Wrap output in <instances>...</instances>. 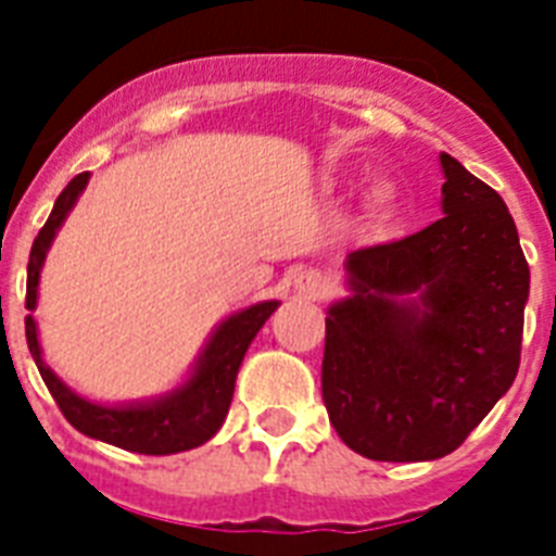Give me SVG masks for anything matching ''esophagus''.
Masks as SVG:
<instances>
[{
    "instance_id": "34e87169",
    "label": "esophagus",
    "mask_w": 556,
    "mask_h": 556,
    "mask_svg": "<svg viewBox=\"0 0 556 556\" xmlns=\"http://www.w3.org/2000/svg\"><path fill=\"white\" fill-rule=\"evenodd\" d=\"M296 294L305 296V300H323L329 294V279L323 277L320 270H303L300 277L294 279Z\"/></svg>"
}]
</instances>
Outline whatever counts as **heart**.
<instances>
[{
  "label": "heart",
  "mask_w": 556,
  "mask_h": 556,
  "mask_svg": "<svg viewBox=\"0 0 556 556\" xmlns=\"http://www.w3.org/2000/svg\"><path fill=\"white\" fill-rule=\"evenodd\" d=\"M392 201H395V192H392V187L380 185V187H375V190H371V204H375L378 210H387Z\"/></svg>",
  "instance_id": "1"
}]
</instances>
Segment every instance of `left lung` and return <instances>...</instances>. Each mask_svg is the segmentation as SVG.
Returning <instances> with one entry per match:
<instances>
[{"instance_id": "8db88e82", "label": "left lung", "mask_w": 556, "mask_h": 556, "mask_svg": "<svg viewBox=\"0 0 556 556\" xmlns=\"http://www.w3.org/2000/svg\"><path fill=\"white\" fill-rule=\"evenodd\" d=\"M439 222L346 256L329 305L323 401L375 462L453 453L510 389L526 320V253L505 201L441 152Z\"/></svg>"}]
</instances>
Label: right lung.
Masks as SVG:
<instances>
[{
  "label": "right lung",
  "mask_w": 556,
  "mask_h": 556,
  "mask_svg": "<svg viewBox=\"0 0 556 556\" xmlns=\"http://www.w3.org/2000/svg\"><path fill=\"white\" fill-rule=\"evenodd\" d=\"M86 185H89V173H80L68 181V187L56 195L48 222L34 239L28 256V294H25L28 312L37 308L39 274L46 265L48 248ZM277 300H265V303L248 305L242 312L225 317L199 352L185 383H178L164 395L132 401V404H98V401L77 395L72 387H65L63 378H56V371L42 361L37 320L30 314L25 317V338H28L30 357L46 380L48 392L54 395L56 406L63 409L74 430H80L89 439L115 444L121 450L143 453V456H169V453L201 447L225 424L244 352L256 338V331L265 326V320L277 312Z\"/></svg>",
  "instance_id": "1"
}]
</instances>
